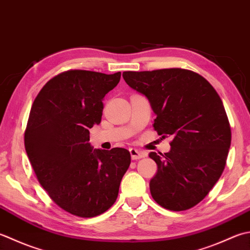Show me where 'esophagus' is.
Here are the masks:
<instances>
[{
	"mask_svg": "<svg viewBox=\"0 0 250 250\" xmlns=\"http://www.w3.org/2000/svg\"><path fill=\"white\" fill-rule=\"evenodd\" d=\"M130 154H131V157L133 160L141 159V158H143L146 156L144 151H141V150L135 149V148H130Z\"/></svg>",
	"mask_w": 250,
	"mask_h": 250,
	"instance_id": "esophagus-1",
	"label": "esophagus"
}]
</instances>
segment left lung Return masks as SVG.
<instances>
[{
  "label": "left lung",
  "instance_id": "obj_1",
  "mask_svg": "<svg viewBox=\"0 0 250 250\" xmlns=\"http://www.w3.org/2000/svg\"><path fill=\"white\" fill-rule=\"evenodd\" d=\"M122 77L148 99L157 133L173 138L169 153H149L158 168L149 182L151 196L173 211L196 206L221 177L231 146V126L217 91L198 73L181 68L125 71Z\"/></svg>",
  "mask_w": 250,
  "mask_h": 250
}]
</instances>
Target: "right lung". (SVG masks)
<instances>
[{"mask_svg":"<svg viewBox=\"0 0 250 250\" xmlns=\"http://www.w3.org/2000/svg\"><path fill=\"white\" fill-rule=\"evenodd\" d=\"M120 77L63 71L45 83L31 106L24 131L28 158L48 196L73 216L107 211L130 166L128 149H93L89 143V129L102 120L103 99Z\"/></svg>","mask_w":250,"mask_h":250,"instance_id":"1","label":"right lung"}]
</instances>
